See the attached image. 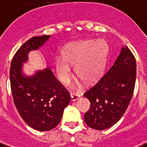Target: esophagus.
Instances as JSON below:
<instances>
[{"mask_svg": "<svg viewBox=\"0 0 147 147\" xmlns=\"http://www.w3.org/2000/svg\"><path fill=\"white\" fill-rule=\"evenodd\" d=\"M70 96H71V100L72 101H75V100H77L80 97L78 94H76V93H71L70 94Z\"/></svg>", "mask_w": 147, "mask_h": 147, "instance_id": "1", "label": "esophagus"}]
</instances>
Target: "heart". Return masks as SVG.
<instances>
[{
  "instance_id": "heart-1",
  "label": "heart",
  "mask_w": 147,
  "mask_h": 147,
  "mask_svg": "<svg viewBox=\"0 0 147 147\" xmlns=\"http://www.w3.org/2000/svg\"><path fill=\"white\" fill-rule=\"evenodd\" d=\"M108 54L107 44L103 40H87L66 46L62 58L57 57L54 67L59 80L69 83L72 75L70 65H75V72L86 82L98 79L105 68Z\"/></svg>"
}]
</instances>
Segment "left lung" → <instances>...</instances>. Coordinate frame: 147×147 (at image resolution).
Masks as SVG:
<instances>
[{
    "mask_svg": "<svg viewBox=\"0 0 147 147\" xmlns=\"http://www.w3.org/2000/svg\"><path fill=\"white\" fill-rule=\"evenodd\" d=\"M136 77V59L127 46L108 71L84 93L90 102L84 121L92 129L103 130L120 120L131 100Z\"/></svg>",
    "mask_w": 147,
    "mask_h": 147,
    "instance_id": "8db88e82",
    "label": "left lung"
}]
</instances>
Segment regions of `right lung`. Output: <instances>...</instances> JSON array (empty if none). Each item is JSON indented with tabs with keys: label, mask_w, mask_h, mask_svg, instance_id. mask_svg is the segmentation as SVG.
Here are the masks:
<instances>
[{
	"label": "right lung",
	"mask_w": 147,
	"mask_h": 147,
	"mask_svg": "<svg viewBox=\"0 0 147 147\" xmlns=\"http://www.w3.org/2000/svg\"><path fill=\"white\" fill-rule=\"evenodd\" d=\"M50 35L34 37L26 41L13 56L10 68L13 103L27 125L38 131H47L57 126L64 108L70 101L69 92L49 68L31 77L22 74L23 63L30 51L37 50Z\"/></svg>",
	"instance_id": "add662e5"
}]
</instances>
